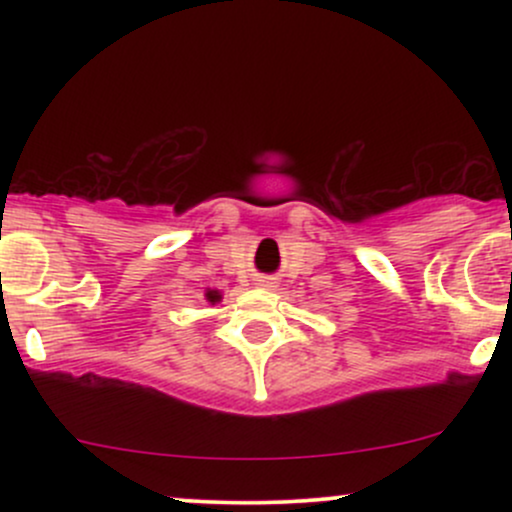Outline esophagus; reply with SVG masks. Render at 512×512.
I'll use <instances>...</instances> for the list:
<instances>
[{
  "label": "esophagus",
  "instance_id": "obj_1",
  "mask_svg": "<svg viewBox=\"0 0 512 512\" xmlns=\"http://www.w3.org/2000/svg\"><path fill=\"white\" fill-rule=\"evenodd\" d=\"M257 286H260V289H264V291H274L276 289V279H274V276H260V279H257Z\"/></svg>",
  "mask_w": 512,
  "mask_h": 512
}]
</instances>
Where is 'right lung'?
I'll list each match as a JSON object with an SVG mask.
<instances>
[{"instance_id":"right-lung-1","label":"right lung","mask_w":512,"mask_h":512,"mask_svg":"<svg viewBox=\"0 0 512 512\" xmlns=\"http://www.w3.org/2000/svg\"><path fill=\"white\" fill-rule=\"evenodd\" d=\"M204 298H207V303L209 305H216L221 301V291H216V289H207V293H204Z\"/></svg>"}]
</instances>
